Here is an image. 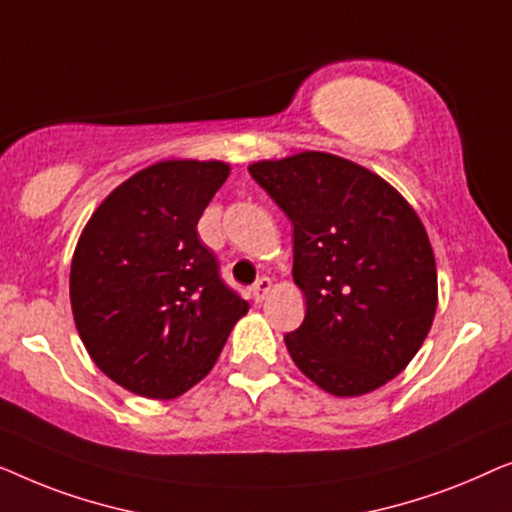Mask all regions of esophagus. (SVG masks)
Instances as JSON below:
<instances>
[{
  "label": "esophagus",
  "mask_w": 512,
  "mask_h": 512,
  "mask_svg": "<svg viewBox=\"0 0 512 512\" xmlns=\"http://www.w3.org/2000/svg\"><path fill=\"white\" fill-rule=\"evenodd\" d=\"M271 287H273V285H271V278H266V276L259 278L257 283H255L253 287H250V292H253V299L257 301V304H259V301L266 299V294L271 292Z\"/></svg>",
  "instance_id": "1"
}]
</instances>
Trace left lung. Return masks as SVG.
<instances>
[{
	"mask_svg": "<svg viewBox=\"0 0 512 512\" xmlns=\"http://www.w3.org/2000/svg\"><path fill=\"white\" fill-rule=\"evenodd\" d=\"M294 227L306 318L285 334L306 378L334 397L369 394L406 369L438 306L427 229L394 187L331 153L248 167Z\"/></svg>",
	"mask_w": 512,
	"mask_h": 512,
	"instance_id": "left-lung-1",
	"label": "left lung"
}]
</instances>
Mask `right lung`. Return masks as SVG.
Returning <instances> with one entry per match:
<instances>
[{"instance_id": "1", "label": "right lung", "mask_w": 512, "mask_h": 512, "mask_svg": "<svg viewBox=\"0 0 512 512\" xmlns=\"http://www.w3.org/2000/svg\"><path fill=\"white\" fill-rule=\"evenodd\" d=\"M229 171L218 160L150 164L97 206L76 243L78 336L92 362L139 397L176 399L197 385L248 313L197 234Z\"/></svg>"}]
</instances>
